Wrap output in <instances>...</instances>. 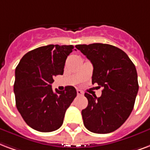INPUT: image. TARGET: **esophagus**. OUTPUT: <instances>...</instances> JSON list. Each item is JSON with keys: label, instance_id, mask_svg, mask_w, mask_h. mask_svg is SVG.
<instances>
[{"label": "esophagus", "instance_id": "1", "mask_svg": "<svg viewBox=\"0 0 150 150\" xmlns=\"http://www.w3.org/2000/svg\"><path fill=\"white\" fill-rule=\"evenodd\" d=\"M83 92L82 91V90H77V94L78 95H83Z\"/></svg>", "mask_w": 150, "mask_h": 150}]
</instances>
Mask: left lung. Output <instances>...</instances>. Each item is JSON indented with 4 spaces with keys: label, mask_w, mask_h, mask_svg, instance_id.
Segmentation results:
<instances>
[{
    "label": "left lung",
    "mask_w": 150,
    "mask_h": 150,
    "mask_svg": "<svg viewBox=\"0 0 150 150\" xmlns=\"http://www.w3.org/2000/svg\"><path fill=\"white\" fill-rule=\"evenodd\" d=\"M75 48L93 64L92 83L103 87L99 98L85 93L88 105L82 110L84 126L97 134L116 131L134 108L139 91L135 66L126 52L111 45H77Z\"/></svg>",
    "instance_id": "obj_1"
}]
</instances>
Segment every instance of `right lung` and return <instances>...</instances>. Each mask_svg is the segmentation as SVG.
<instances>
[{
  "label": "right lung",
  "mask_w": 150,
  "mask_h": 150,
  "mask_svg": "<svg viewBox=\"0 0 150 150\" xmlns=\"http://www.w3.org/2000/svg\"><path fill=\"white\" fill-rule=\"evenodd\" d=\"M74 46L49 45L23 57L15 71L16 105L28 126L41 132L61 127L67 108L77 95L74 86L53 91V78L63 75L65 61Z\"/></svg>",
  "instance_id": "1"
}]
</instances>
